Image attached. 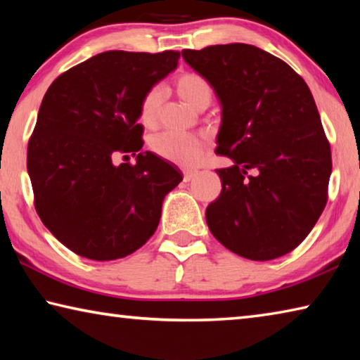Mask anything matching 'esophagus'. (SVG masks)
<instances>
[{"mask_svg": "<svg viewBox=\"0 0 360 360\" xmlns=\"http://www.w3.org/2000/svg\"><path fill=\"white\" fill-rule=\"evenodd\" d=\"M198 174L197 169H184V181H191Z\"/></svg>", "mask_w": 360, "mask_h": 360, "instance_id": "esophagus-1", "label": "esophagus"}]
</instances>
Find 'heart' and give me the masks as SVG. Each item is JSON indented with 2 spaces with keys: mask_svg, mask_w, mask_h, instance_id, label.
Here are the masks:
<instances>
[{
  "mask_svg": "<svg viewBox=\"0 0 360 360\" xmlns=\"http://www.w3.org/2000/svg\"><path fill=\"white\" fill-rule=\"evenodd\" d=\"M176 95L179 100L197 111L208 106L211 101V85L197 72H184L174 82ZM163 92L160 87L150 89L144 95L139 106V119L146 127H155L160 114ZM150 148L158 157L165 158L181 167H192L203 157L205 141L198 136L178 135V133H160L150 141Z\"/></svg>",
  "mask_w": 360,
  "mask_h": 360,
  "instance_id": "1",
  "label": "heart"
}]
</instances>
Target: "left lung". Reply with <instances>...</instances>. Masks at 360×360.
<instances>
[{"mask_svg": "<svg viewBox=\"0 0 360 360\" xmlns=\"http://www.w3.org/2000/svg\"><path fill=\"white\" fill-rule=\"evenodd\" d=\"M221 103L216 169L222 192L206 208L214 238L249 260H273L307 238L327 203L332 155L307 82L249 44L184 49Z\"/></svg>", "mask_w": 360, "mask_h": 360, "instance_id": "left-lung-1", "label": "left lung"}]
</instances>
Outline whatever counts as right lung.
<instances>
[{"label":"right lung","instance_id":"right-lung-1","mask_svg":"<svg viewBox=\"0 0 360 360\" xmlns=\"http://www.w3.org/2000/svg\"><path fill=\"white\" fill-rule=\"evenodd\" d=\"M179 52L109 51L63 72L42 98L27 169L42 224L72 252L115 260L135 252L182 181L174 163L141 152L144 95L176 70ZM135 166L113 165L117 155Z\"/></svg>","mask_w":360,"mask_h":360}]
</instances>
